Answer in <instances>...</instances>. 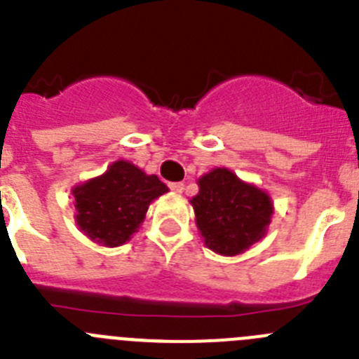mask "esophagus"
<instances>
[{"label":"esophagus","mask_w":359,"mask_h":359,"mask_svg":"<svg viewBox=\"0 0 359 359\" xmlns=\"http://www.w3.org/2000/svg\"><path fill=\"white\" fill-rule=\"evenodd\" d=\"M169 189L172 190L174 194H182V192H183V183H170Z\"/></svg>","instance_id":"1"}]
</instances>
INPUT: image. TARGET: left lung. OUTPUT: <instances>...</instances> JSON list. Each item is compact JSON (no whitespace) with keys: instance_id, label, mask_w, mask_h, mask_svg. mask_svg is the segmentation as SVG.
<instances>
[{"instance_id":"8db88e82","label":"left lung","mask_w":359,"mask_h":359,"mask_svg":"<svg viewBox=\"0 0 359 359\" xmlns=\"http://www.w3.org/2000/svg\"><path fill=\"white\" fill-rule=\"evenodd\" d=\"M198 185L199 192L190 205L199 233L212 252L239 255L268 233L275 207L266 190L243 182L224 167L203 174Z\"/></svg>"}]
</instances>
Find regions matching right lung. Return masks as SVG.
Returning <instances> with one entry per match:
<instances>
[{
	"label": "right lung",
	"instance_id": "1",
	"mask_svg": "<svg viewBox=\"0 0 359 359\" xmlns=\"http://www.w3.org/2000/svg\"><path fill=\"white\" fill-rule=\"evenodd\" d=\"M169 192L156 174H145L128 160H118L104 174L72 189L75 223L84 236L107 248L128 243L144 223L154 199Z\"/></svg>",
	"mask_w": 359,
	"mask_h": 359
}]
</instances>
